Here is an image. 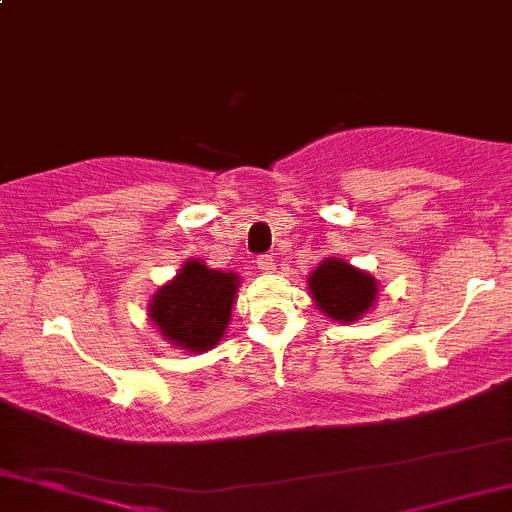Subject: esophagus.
<instances>
[{"label":"esophagus","mask_w":512,"mask_h":512,"mask_svg":"<svg viewBox=\"0 0 512 512\" xmlns=\"http://www.w3.org/2000/svg\"><path fill=\"white\" fill-rule=\"evenodd\" d=\"M256 266H258V270H261V273H273V270H275V258L273 256H261L256 261Z\"/></svg>","instance_id":"34e87169"}]
</instances>
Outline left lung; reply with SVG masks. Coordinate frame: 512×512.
<instances>
[{
	"label": "left lung",
	"mask_w": 512,
	"mask_h": 512,
	"mask_svg": "<svg viewBox=\"0 0 512 512\" xmlns=\"http://www.w3.org/2000/svg\"><path fill=\"white\" fill-rule=\"evenodd\" d=\"M308 292L318 311L334 323H356L375 308L380 282L344 258H325L308 275Z\"/></svg>",
	"instance_id": "left-lung-1"
}]
</instances>
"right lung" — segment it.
Here are the masks:
<instances>
[{
  "instance_id": "1",
  "label": "right lung",
  "mask_w": 512,
  "mask_h": 512,
  "mask_svg": "<svg viewBox=\"0 0 512 512\" xmlns=\"http://www.w3.org/2000/svg\"><path fill=\"white\" fill-rule=\"evenodd\" d=\"M239 285L235 270L225 273L199 258H187L178 275L151 294L147 315L175 349L211 351L223 342Z\"/></svg>"
}]
</instances>
